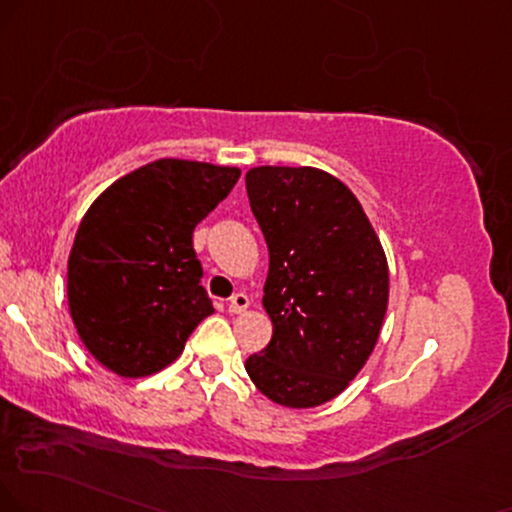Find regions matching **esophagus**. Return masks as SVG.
<instances>
[{"label": "esophagus", "mask_w": 512, "mask_h": 512, "mask_svg": "<svg viewBox=\"0 0 512 512\" xmlns=\"http://www.w3.org/2000/svg\"><path fill=\"white\" fill-rule=\"evenodd\" d=\"M246 308H249V296H246L244 292H237L230 299V304H227V311L230 313H244Z\"/></svg>", "instance_id": "obj_1"}]
</instances>
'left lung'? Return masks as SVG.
<instances>
[{
  "label": "left lung",
  "instance_id": "1",
  "mask_svg": "<svg viewBox=\"0 0 512 512\" xmlns=\"http://www.w3.org/2000/svg\"><path fill=\"white\" fill-rule=\"evenodd\" d=\"M246 194L270 254L263 308L273 339L244 368L270 401L320 406L349 387L375 349L389 301L387 256L351 189L325 170L251 168Z\"/></svg>",
  "mask_w": 512,
  "mask_h": 512
}]
</instances>
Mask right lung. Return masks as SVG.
I'll return each instance as SVG.
<instances>
[{"label":"right lung","mask_w":512,"mask_h":512,"mask_svg":"<svg viewBox=\"0 0 512 512\" xmlns=\"http://www.w3.org/2000/svg\"><path fill=\"white\" fill-rule=\"evenodd\" d=\"M239 180V168L159 159L87 208L68 256V308L82 344L121 377L180 356L213 304L192 232Z\"/></svg>","instance_id":"obj_1"}]
</instances>
